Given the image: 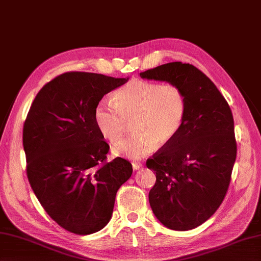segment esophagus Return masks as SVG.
Instances as JSON below:
<instances>
[{
	"instance_id": "34e87169",
	"label": "esophagus",
	"mask_w": 261,
	"mask_h": 261,
	"mask_svg": "<svg viewBox=\"0 0 261 261\" xmlns=\"http://www.w3.org/2000/svg\"><path fill=\"white\" fill-rule=\"evenodd\" d=\"M141 167H142L141 163H136V162L132 163V168H134V170H139Z\"/></svg>"
}]
</instances>
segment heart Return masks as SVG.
<instances>
[{
    "label": "heart",
    "instance_id": "obj_1",
    "mask_svg": "<svg viewBox=\"0 0 261 261\" xmlns=\"http://www.w3.org/2000/svg\"><path fill=\"white\" fill-rule=\"evenodd\" d=\"M184 92L173 84L134 80L112 96V104L99 102L94 109V123L105 140L115 143L123 137L126 121L136 134L113 147L114 156L140 160L158 145L167 146L180 131L186 118Z\"/></svg>",
    "mask_w": 261,
    "mask_h": 261
}]
</instances>
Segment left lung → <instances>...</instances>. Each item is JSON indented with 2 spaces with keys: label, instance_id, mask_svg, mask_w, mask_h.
I'll return each instance as SVG.
<instances>
[{
  "label": "left lung",
  "instance_id": "obj_1",
  "mask_svg": "<svg viewBox=\"0 0 261 261\" xmlns=\"http://www.w3.org/2000/svg\"><path fill=\"white\" fill-rule=\"evenodd\" d=\"M140 77L178 86L186 96L178 135L147 160L157 178L149 203L166 228L194 229L215 213L228 191L237 157L231 109L213 82L193 65L164 64Z\"/></svg>",
  "mask_w": 261,
  "mask_h": 261
}]
</instances>
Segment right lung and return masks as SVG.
<instances>
[{
	"instance_id": "obj_1",
	"label": "right lung",
	"mask_w": 261,
	"mask_h": 261,
	"mask_svg": "<svg viewBox=\"0 0 261 261\" xmlns=\"http://www.w3.org/2000/svg\"><path fill=\"white\" fill-rule=\"evenodd\" d=\"M127 80L82 71L62 74L39 91L27 115L28 179L49 216L71 233L103 229L112 216L116 192L132 175L127 160L107 162L110 147L93 115L105 94Z\"/></svg>"
}]
</instances>
